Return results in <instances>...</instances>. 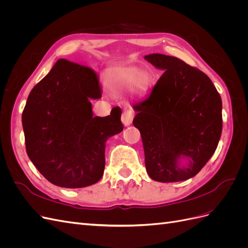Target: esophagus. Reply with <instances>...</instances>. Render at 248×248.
<instances>
[{
	"mask_svg": "<svg viewBox=\"0 0 248 248\" xmlns=\"http://www.w3.org/2000/svg\"><path fill=\"white\" fill-rule=\"evenodd\" d=\"M133 117H134V112H133V110H132L131 108L125 109V110L123 111L122 117H121L122 123H123L125 126H129V125L132 123Z\"/></svg>",
	"mask_w": 248,
	"mask_h": 248,
	"instance_id": "1",
	"label": "esophagus"
}]
</instances>
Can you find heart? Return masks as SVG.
<instances>
[{
  "instance_id": "1",
  "label": "heart",
  "mask_w": 248,
  "mask_h": 248,
  "mask_svg": "<svg viewBox=\"0 0 248 248\" xmlns=\"http://www.w3.org/2000/svg\"><path fill=\"white\" fill-rule=\"evenodd\" d=\"M132 85H134V91L144 93L149 88V79L137 69L119 71L111 78V86L116 89H127Z\"/></svg>"
}]
</instances>
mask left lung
<instances>
[{"label": "left lung", "instance_id": "8db88e82", "mask_svg": "<svg viewBox=\"0 0 248 248\" xmlns=\"http://www.w3.org/2000/svg\"><path fill=\"white\" fill-rule=\"evenodd\" d=\"M145 59L164 71L147 98L133 104L132 123L140 132L147 172L158 182L188 180L218 145L221 97L204 72L182 60L161 54Z\"/></svg>", "mask_w": 248, "mask_h": 248}]
</instances>
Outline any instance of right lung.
Returning a JSON list of instances; mask_svg holds the SVG:
<instances>
[{
    "label": "right lung",
    "instance_id": "obj_1",
    "mask_svg": "<svg viewBox=\"0 0 248 248\" xmlns=\"http://www.w3.org/2000/svg\"><path fill=\"white\" fill-rule=\"evenodd\" d=\"M99 98L94 70L65 59L32 89L21 118L27 154L50 183L81 188L103 176L106 142L123 124L118 107L93 117L91 100Z\"/></svg>",
    "mask_w": 248,
    "mask_h": 248
}]
</instances>
